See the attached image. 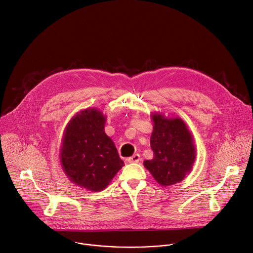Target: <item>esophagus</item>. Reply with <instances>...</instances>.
Returning a JSON list of instances; mask_svg holds the SVG:
<instances>
[{"label":"esophagus","instance_id":"1","mask_svg":"<svg viewBox=\"0 0 253 253\" xmlns=\"http://www.w3.org/2000/svg\"><path fill=\"white\" fill-rule=\"evenodd\" d=\"M140 160H141L140 155L136 153V154H134V155H132L131 157L128 158V163L129 164H137V163H139Z\"/></svg>","mask_w":253,"mask_h":253}]
</instances>
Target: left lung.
<instances>
[{
	"mask_svg": "<svg viewBox=\"0 0 253 253\" xmlns=\"http://www.w3.org/2000/svg\"><path fill=\"white\" fill-rule=\"evenodd\" d=\"M151 119L153 130L150 146L153 158L144 160L143 165L160 186H172L193 169L197 154L193 135L179 117L154 112Z\"/></svg>",
	"mask_w": 253,
	"mask_h": 253,
	"instance_id": "1",
	"label": "left lung"
}]
</instances>
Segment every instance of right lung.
Returning a JSON list of instances; mask_svg holds the SVG:
<instances>
[{"label":"right lung","mask_w":253,"mask_h":253,"mask_svg":"<svg viewBox=\"0 0 253 253\" xmlns=\"http://www.w3.org/2000/svg\"><path fill=\"white\" fill-rule=\"evenodd\" d=\"M106 119L97 108L82 110L67 123L61 139V169L73 183L90 192L106 189L124 166L105 133Z\"/></svg>","instance_id":"obj_1"}]
</instances>
